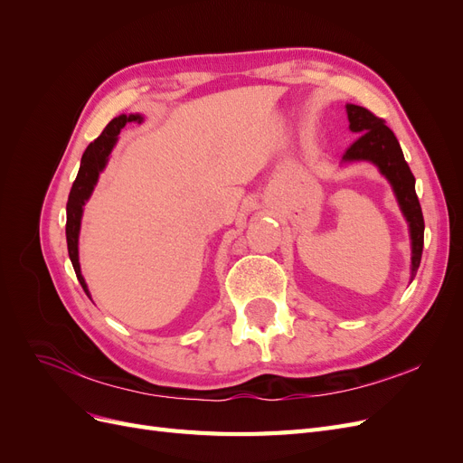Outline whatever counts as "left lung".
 <instances>
[{"instance_id": "obj_1", "label": "left lung", "mask_w": 463, "mask_h": 463, "mask_svg": "<svg viewBox=\"0 0 463 463\" xmlns=\"http://www.w3.org/2000/svg\"><path fill=\"white\" fill-rule=\"evenodd\" d=\"M347 119L349 129L359 133L357 141L349 146L344 154L342 162H359L367 160L373 162L381 174L390 181L392 191H394L402 213L410 223V237H411V279L417 274L419 264H421L423 255V233H425V220L421 213L415 193V177L410 170L408 162L403 158V152L396 135L384 125L383 118H376L373 111L363 106L347 104Z\"/></svg>"}]
</instances>
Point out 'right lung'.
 <instances>
[{
  "mask_svg": "<svg viewBox=\"0 0 463 463\" xmlns=\"http://www.w3.org/2000/svg\"><path fill=\"white\" fill-rule=\"evenodd\" d=\"M141 123L143 116L141 114H131V116H119L114 118L102 131V135L94 138V141L87 146L85 154L80 158V167L77 179L73 181L71 193H69V201H67V223H65V235H67V250H69V259L73 262V269L77 274V279L80 282L82 289L87 291V296L90 298L89 288L85 278L80 274V264H79V232H80V218H82V206L90 199V194L96 187L98 175L106 167L108 158L111 154V148L118 143V135L125 128V123Z\"/></svg>",
  "mask_w": 463,
  "mask_h": 463,
  "instance_id": "obj_1",
  "label": "right lung"
}]
</instances>
